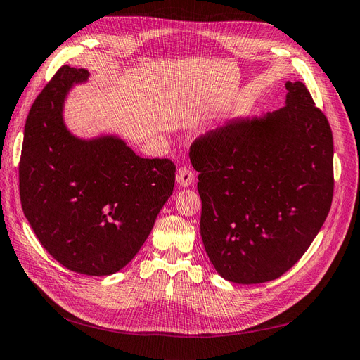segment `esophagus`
Masks as SVG:
<instances>
[{
  "label": "esophagus",
  "mask_w": 360,
  "mask_h": 360,
  "mask_svg": "<svg viewBox=\"0 0 360 360\" xmlns=\"http://www.w3.org/2000/svg\"><path fill=\"white\" fill-rule=\"evenodd\" d=\"M176 179H177V183L180 184L181 188H188V186H191V184L193 183L195 174H193V171H192L191 168H188V167H180L179 171H177Z\"/></svg>",
  "instance_id": "1"
}]
</instances>
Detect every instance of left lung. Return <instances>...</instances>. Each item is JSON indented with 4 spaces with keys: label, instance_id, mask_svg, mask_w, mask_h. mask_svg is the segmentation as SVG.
Listing matches in <instances>:
<instances>
[{
    "label": "left lung",
    "instance_id": "8db88e82",
    "mask_svg": "<svg viewBox=\"0 0 360 360\" xmlns=\"http://www.w3.org/2000/svg\"><path fill=\"white\" fill-rule=\"evenodd\" d=\"M275 112L237 117L193 143L201 238L216 271L261 284L290 270L319 234L333 197V136L303 82Z\"/></svg>",
    "mask_w": 360,
    "mask_h": 360
}]
</instances>
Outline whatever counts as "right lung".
Wrapping results in <instances>:
<instances>
[{"instance_id": "right-lung-1", "label": "right lung", "mask_w": 360, "mask_h": 360, "mask_svg": "<svg viewBox=\"0 0 360 360\" xmlns=\"http://www.w3.org/2000/svg\"><path fill=\"white\" fill-rule=\"evenodd\" d=\"M90 72L63 66L27 117L19 162L24 214L39 242L76 274L108 276L147 240L176 181L169 159H144L117 135L79 138L64 103Z\"/></svg>"}]
</instances>
